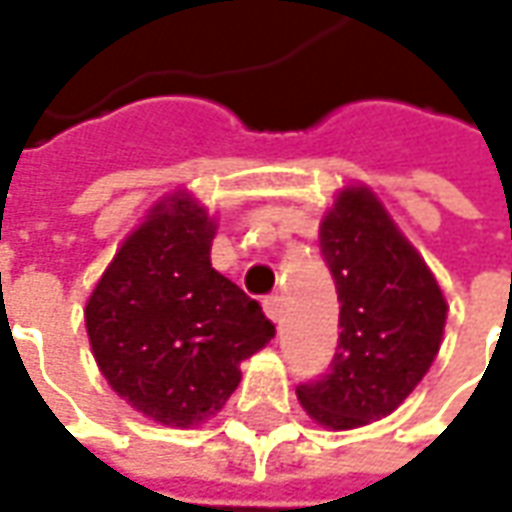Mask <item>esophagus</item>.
<instances>
[{
  "instance_id": "34e87169",
  "label": "esophagus",
  "mask_w": 512,
  "mask_h": 512,
  "mask_svg": "<svg viewBox=\"0 0 512 512\" xmlns=\"http://www.w3.org/2000/svg\"><path fill=\"white\" fill-rule=\"evenodd\" d=\"M265 313H267V319H273V322L279 325V322H282V299H279V296H267Z\"/></svg>"
}]
</instances>
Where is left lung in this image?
Returning <instances> with one entry per match:
<instances>
[{
    "label": "left lung",
    "mask_w": 512,
    "mask_h": 512,
    "mask_svg": "<svg viewBox=\"0 0 512 512\" xmlns=\"http://www.w3.org/2000/svg\"><path fill=\"white\" fill-rule=\"evenodd\" d=\"M319 245L339 293V347L322 379L296 387L310 419L353 430L390 416L442 347L447 302L370 187H344Z\"/></svg>",
    "instance_id": "1"
}]
</instances>
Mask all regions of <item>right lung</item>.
<instances>
[{"label": "right lung", "instance_id": "obj_1", "mask_svg": "<svg viewBox=\"0 0 512 512\" xmlns=\"http://www.w3.org/2000/svg\"><path fill=\"white\" fill-rule=\"evenodd\" d=\"M216 222L190 193H170L122 242L85 307L96 364L125 402L168 427L216 416L239 364L276 327L210 265Z\"/></svg>", "mask_w": 512, "mask_h": 512}]
</instances>
